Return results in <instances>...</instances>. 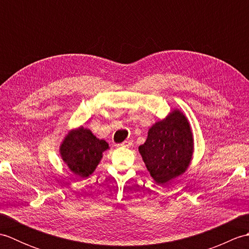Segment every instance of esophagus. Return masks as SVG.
Wrapping results in <instances>:
<instances>
[{"instance_id":"1","label":"esophagus","mask_w":249,"mask_h":249,"mask_svg":"<svg viewBox=\"0 0 249 249\" xmlns=\"http://www.w3.org/2000/svg\"><path fill=\"white\" fill-rule=\"evenodd\" d=\"M131 144H133V141L127 139V140H125L124 142H122L121 146H123V147H129V146H131Z\"/></svg>"}]
</instances>
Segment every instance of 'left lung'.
<instances>
[{"mask_svg": "<svg viewBox=\"0 0 249 249\" xmlns=\"http://www.w3.org/2000/svg\"><path fill=\"white\" fill-rule=\"evenodd\" d=\"M139 152L156 183L166 184L181 176L188 168L194 152L193 134L185 115L174 110L155 123Z\"/></svg>", "mask_w": 249, "mask_h": 249, "instance_id": "left-lung-1", "label": "left lung"}]
</instances>
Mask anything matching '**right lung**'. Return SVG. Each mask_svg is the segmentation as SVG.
Segmentation results:
<instances>
[{
  "mask_svg": "<svg viewBox=\"0 0 249 249\" xmlns=\"http://www.w3.org/2000/svg\"><path fill=\"white\" fill-rule=\"evenodd\" d=\"M109 149L105 140H99L91 130L83 128L70 131L60 147L61 157L71 171L78 177L87 178L94 172L103 152Z\"/></svg>",
  "mask_w": 249,
  "mask_h": 249,
  "instance_id": "add662e5",
  "label": "right lung"
}]
</instances>
